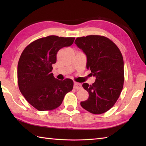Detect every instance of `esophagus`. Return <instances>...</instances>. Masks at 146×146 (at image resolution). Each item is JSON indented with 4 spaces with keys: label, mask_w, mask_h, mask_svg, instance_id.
Masks as SVG:
<instances>
[{
    "label": "esophagus",
    "mask_w": 146,
    "mask_h": 146,
    "mask_svg": "<svg viewBox=\"0 0 146 146\" xmlns=\"http://www.w3.org/2000/svg\"><path fill=\"white\" fill-rule=\"evenodd\" d=\"M73 88H75V90H80V89H81L82 88V85L80 84V83H77V82H75V83H74Z\"/></svg>",
    "instance_id": "esophagus-1"
}]
</instances>
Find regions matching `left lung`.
<instances>
[{"mask_svg":"<svg viewBox=\"0 0 146 146\" xmlns=\"http://www.w3.org/2000/svg\"><path fill=\"white\" fill-rule=\"evenodd\" d=\"M75 43L86 55V68L96 77L92 85H82L89 97L80 105L92 113H104L116 103L123 88L124 70L122 53L112 41L103 36L77 38Z\"/></svg>","mask_w":146,"mask_h":146,"instance_id":"obj_1","label":"left lung"}]
</instances>
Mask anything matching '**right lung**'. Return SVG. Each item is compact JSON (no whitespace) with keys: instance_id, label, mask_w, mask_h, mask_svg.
Wrapping results in <instances>:
<instances>
[{"instance_id":"obj_1","label":"right lung","mask_w":146,"mask_h":146,"mask_svg":"<svg viewBox=\"0 0 146 146\" xmlns=\"http://www.w3.org/2000/svg\"><path fill=\"white\" fill-rule=\"evenodd\" d=\"M75 38L49 36L35 40L22 52L17 66L19 88L26 100L39 111L60 107L73 82L59 80L51 73L60 49L73 44Z\"/></svg>"}]
</instances>
